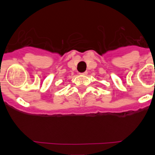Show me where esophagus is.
I'll use <instances>...</instances> for the list:
<instances>
[{
  "instance_id": "obj_1",
  "label": "esophagus",
  "mask_w": 155,
  "mask_h": 155,
  "mask_svg": "<svg viewBox=\"0 0 155 155\" xmlns=\"http://www.w3.org/2000/svg\"><path fill=\"white\" fill-rule=\"evenodd\" d=\"M79 74L80 75H83V76H85V75H87V72H83V73H79Z\"/></svg>"
}]
</instances>
